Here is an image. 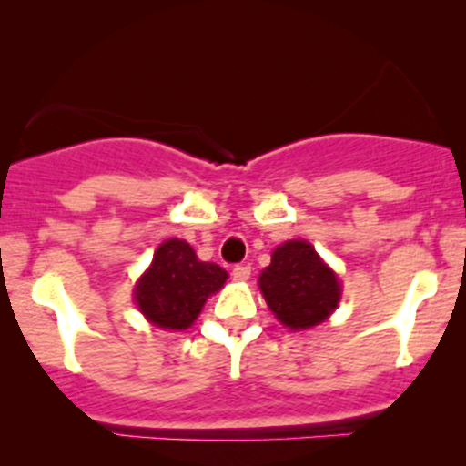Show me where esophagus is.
<instances>
[{
	"mask_svg": "<svg viewBox=\"0 0 466 466\" xmlns=\"http://www.w3.org/2000/svg\"><path fill=\"white\" fill-rule=\"evenodd\" d=\"M249 274H252V268H249V265H237V268L232 269V279L238 280V283H245V280L249 279Z\"/></svg>",
	"mask_w": 466,
	"mask_h": 466,
	"instance_id": "obj_1",
	"label": "esophagus"
}]
</instances>
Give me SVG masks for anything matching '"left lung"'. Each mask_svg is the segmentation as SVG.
<instances>
[{
	"label": "left lung",
	"instance_id": "obj_1",
	"mask_svg": "<svg viewBox=\"0 0 466 466\" xmlns=\"http://www.w3.org/2000/svg\"><path fill=\"white\" fill-rule=\"evenodd\" d=\"M276 319L289 329H309L339 308L340 283L308 241H285L258 276Z\"/></svg>",
	"mask_w": 466,
	"mask_h": 466
}]
</instances>
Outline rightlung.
<instances>
[{
    "mask_svg": "<svg viewBox=\"0 0 466 466\" xmlns=\"http://www.w3.org/2000/svg\"><path fill=\"white\" fill-rule=\"evenodd\" d=\"M228 272L217 263H203L190 243L167 238L158 245L152 265L137 280L135 303L152 325L187 329L201 314L208 296L223 288Z\"/></svg>",
    "mask_w": 466,
    "mask_h": 466,
    "instance_id": "obj_1",
    "label": "right lung"
}]
</instances>
